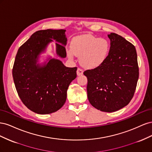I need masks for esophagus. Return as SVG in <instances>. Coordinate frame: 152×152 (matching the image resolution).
<instances>
[{"mask_svg": "<svg viewBox=\"0 0 152 152\" xmlns=\"http://www.w3.org/2000/svg\"><path fill=\"white\" fill-rule=\"evenodd\" d=\"M83 72H84L83 70H82V69H81V68H79L77 70V74L78 76H80V75H82V74H83Z\"/></svg>", "mask_w": 152, "mask_h": 152, "instance_id": "34e87169", "label": "esophagus"}]
</instances>
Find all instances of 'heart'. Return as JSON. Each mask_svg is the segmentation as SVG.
<instances>
[{"instance_id": "1", "label": "heart", "mask_w": 152, "mask_h": 152, "mask_svg": "<svg viewBox=\"0 0 152 152\" xmlns=\"http://www.w3.org/2000/svg\"><path fill=\"white\" fill-rule=\"evenodd\" d=\"M108 41L91 34L75 37L71 42V48L66 49L68 58L73 60L75 56L80 58L84 67L93 69L104 62L110 52Z\"/></svg>"}]
</instances>
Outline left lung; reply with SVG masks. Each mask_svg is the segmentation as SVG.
I'll return each mask as SVG.
<instances>
[{
	"instance_id": "obj_1",
	"label": "left lung",
	"mask_w": 152,
	"mask_h": 152,
	"mask_svg": "<svg viewBox=\"0 0 152 152\" xmlns=\"http://www.w3.org/2000/svg\"><path fill=\"white\" fill-rule=\"evenodd\" d=\"M110 49L104 62L84 72L87 78V98L95 108L104 112L117 111L133 98L139 78L134 45L122 36L111 33Z\"/></svg>"
}]
</instances>
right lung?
Masks as SVG:
<instances>
[{
  "mask_svg": "<svg viewBox=\"0 0 152 152\" xmlns=\"http://www.w3.org/2000/svg\"><path fill=\"white\" fill-rule=\"evenodd\" d=\"M65 31H37L16 54L12 77L17 93L23 103L36 113L49 114L60 109L66 102L69 85L77 77V68L66 67L59 59H50L42 66L37 64L39 54L53 39L58 42L57 54L66 56Z\"/></svg>",
  "mask_w": 152,
  "mask_h": 152,
  "instance_id": "right-lung-1",
  "label": "right lung"
}]
</instances>
